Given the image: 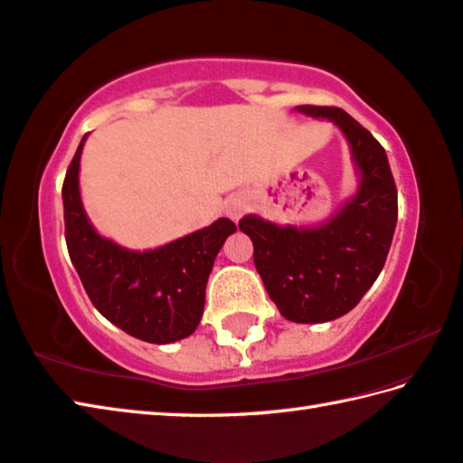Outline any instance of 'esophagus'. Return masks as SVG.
I'll return each mask as SVG.
<instances>
[{"label": "esophagus", "mask_w": 463, "mask_h": 463, "mask_svg": "<svg viewBox=\"0 0 463 463\" xmlns=\"http://www.w3.org/2000/svg\"><path fill=\"white\" fill-rule=\"evenodd\" d=\"M247 213V203H242V200L234 198L229 203V206H226V214H229L232 221H239V218Z\"/></svg>", "instance_id": "34e87169"}]
</instances>
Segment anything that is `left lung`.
<instances>
[{
    "instance_id": "1",
    "label": "left lung",
    "mask_w": 463,
    "mask_h": 463,
    "mask_svg": "<svg viewBox=\"0 0 463 463\" xmlns=\"http://www.w3.org/2000/svg\"><path fill=\"white\" fill-rule=\"evenodd\" d=\"M298 111L334 121L360 170V188L332 221L316 229L277 226L245 216L239 229L253 241L255 267L285 319L322 324L348 314L383 271L399 204L384 147L340 107L299 105Z\"/></svg>"
}]
</instances>
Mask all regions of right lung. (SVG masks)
Segmentation results:
<instances>
[{"label": "right lung", "mask_w": 463, "mask_h": 463, "mask_svg": "<svg viewBox=\"0 0 463 463\" xmlns=\"http://www.w3.org/2000/svg\"><path fill=\"white\" fill-rule=\"evenodd\" d=\"M74 154L62 184L64 237L89 299L109 322L133 338L170 344L188 338L204 312L206 281L218 250L237 231L229 218L154 250H128L99 237L82 210Z\"/></svg>", "instance_id": "obj_1"}]
</instances>
